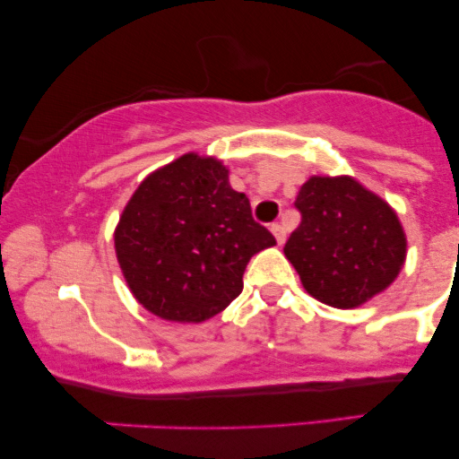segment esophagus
I'll return each instance as SVG.
<instances>
[{"mask_svg":"<svg viewBox=\"0 0 459 459\" xmlns=\"http://www.w3.org/2000/svg\"><path fill=\"white\" fill-rule=\"evenodd\" d=\"M272 235L276 237L278 246H282L284 239H287V233H284V226L282 224H272Z\"/></svg>","mask_w":459,"mask_h":459,"instance_id":"obj_1","label":"esophagus"}]
</instances>
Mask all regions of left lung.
<instances>
[{"label": "left lung", "instance_id": "1", "mask_svg": "<svg viewBox=\"0 0 459 459\" xmlns=\"http://www.w3.org/2000/svg\"><path fill=\"white\" fill-rule=\"evenodd\" d=\"M302 222L284 244L304 289L334 308H356L391 284L405 233L391 204L351 177H310L296 198Z\"/></svg>", "mask_w": 459, "mask_h": 459}]
</instances>
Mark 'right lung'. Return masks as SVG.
Wrapping results in <instances>:
<instances>
[{"instance_id":"obj_1","label":"right lung","mask_w":459,"mask_h":459,"mask_svg":"<svg viewBox=\"0 0 459 459\" xmlns=\"http://www.w3.org/2000/svg\"><path fill=\"white\" fill-rule=\"evenodd\" d=\"M131 293L157 317L200 324L222 313L244 289L247 261L276 246L252 220L215 157L187 152L151 172L114 233Z\"/></svg>"}]
</instances>
